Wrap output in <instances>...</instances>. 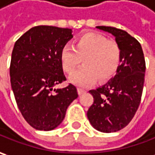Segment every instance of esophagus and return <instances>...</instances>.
Returning a JSON list of instances; mask_svg holds the SVG:
<instances>
[{
	"label": "esophagus",
	"mask_w": 155,
	"mask_h": 155,
	"mask_svg": "<svg viewBox=\"0 0 155 155\" xmlns=\"http://www.w3.org/2000/svg\"><path fill=\"white\" fill-rule=\"evenodd\" d=\"M85 92H86V90H84V89H82V88H78V94L81 95V94H84Z\"/></svg>",
	"instance_id": "34e87169"
}]
</instances>
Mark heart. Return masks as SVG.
Segmentation results:
<instances>
[{
    "instance_id": "1",
    "label": "heart",
    "mask_w": 155,
    "mask_h": 155,
    "mask_svg": "<svg viewBox=\"0 0 155 155\" xmlns=\"http://www.w3.org/2000/svg\"><path fill=\"white\" fill-rule=\"evenodd\" d=\"M82 60L83 65L70 77L72 83L87 87L96 80L103 82L111 79L121 61V50L115 41L103 35L86 33L74 41L73 47L64 46L61 50V63L63 70L72 74Z\"/></svg>"
}]
</instances>
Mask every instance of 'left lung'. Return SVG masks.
Returning <instances> with one entry per match:
<instances>
[{
    "label": "left lung",
    "mask_w": 155,
    "mask_h": 155,
    "mask_svg": "<svg viewBox=\"0 0 155 155\" xmlns=\"http://www.w3.org/2000/svg\"><path fill=\"white\" fill-rule=\"evenodd\" d=\"M115 38L121 50V61L114 77L96 89L89 91L94 97L87 115L98 131L113 133L124 128L137 111L144 84V54L135 38L126 31L98 26Z\"/></svg>",
    "instance_id": "8db88e82"
}]
</instances>
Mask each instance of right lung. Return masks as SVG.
Here are the masks:
<instances>
[{"mask_svg":"<svg viewBox=\"0 0 155 155\" xmlns=\"http://www.w3.org/2000/svg\"><path fill=\"white\" fill-rule=\"evenodd\" d=\"M70 28L37 26L17 40L12 52L11 87L17 106L27 122L37 130L50 131L62 122L68 106L78 97L66 81L61 50L73 38Z\"/></svg>","mask_w":155,"mask_h":155,"instance_id":"add662e5","label":"right lung"}]
</instances>
